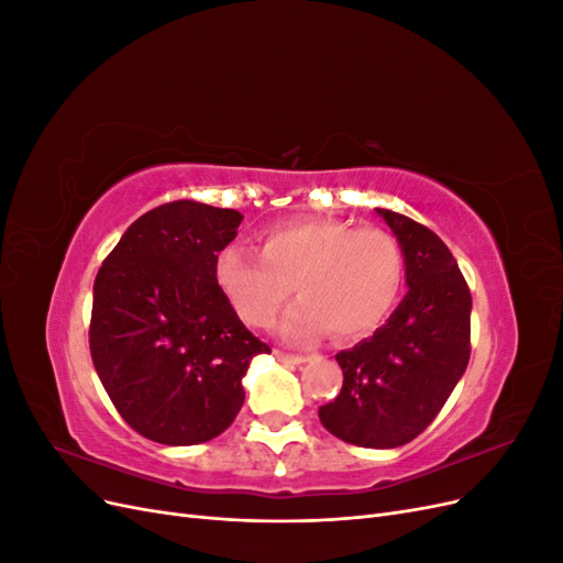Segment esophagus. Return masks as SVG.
<instances>
[{"mask_svg": "<svg viewBox=\"0 0 563 563\" xmlns=\"http://www.w3.org/2000/svg\"><path fill=\"white\" fill-rule=\"evenodd\" d=\"M275 356L282 364H294V366H298V364L308 360V356H302V354H291V352H282V350H275Z\"/></svg>", "mask_w": 563, "mask_h": 563, "instance_id": "1", "label": "esophagus"}]
</instances>
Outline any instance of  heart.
I'll return each mask as SVG.
<instances>
[{"mask_svg":"<svg viewBox=\"0 0 563 563\" xmlns=\"http://www.w3.org/2000/svg\"><path fill=\"white\" fill-rule=\"evenodd\" d=\"M406 261L385 230L335 218L291 220L267 228L258 251L228 246L216 258V282L249 327L275 321L291 286L300 300L284 317L288 340H356L376 331L401 296Z\"/></svg>","mask_w":563,"mask_h":563,"instance_id":"1","label":"heart"}]
</instances>
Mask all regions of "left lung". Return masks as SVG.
Listing matches in <instances>:
<instances>
[{
	"instance_id": "left-lung-1",
	"label": "left lung",
	"mask_w": 563,
	"mask_h": 563,
	"mask_svg": "<svg viewBox=\"0 0 563 563\" xmlns=\"http://www.w3.org/2000/svg\"><path fill=\"white\" fill-rule=\"evenodd\" d=\"M376 211L404 251L408 294L385 327L335 354L343 389L319 408V420L347 444L397 449L428 428L463 378L472 296L449 246L430 228Z\"/></svg>"
}]
</instances>
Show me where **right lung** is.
<instances>
[{"label":"right lung","mask_w":563,"mask_h":563,"mask_svg":"<svg viewBox=\"0 0 563 563\" xmlns=\"http://www.w3.org/2000/svg\"><path fill=\"white\" fill-rule=\"evenodd\" d=\"M242 218L192 199L162 203L98 269L96 373L119 416L157 444L192 446L225 432L244 404L251 360L269 352L216 282L218 253Z\"/></svg>","instance_id":"obj_1"}]
</instances>
